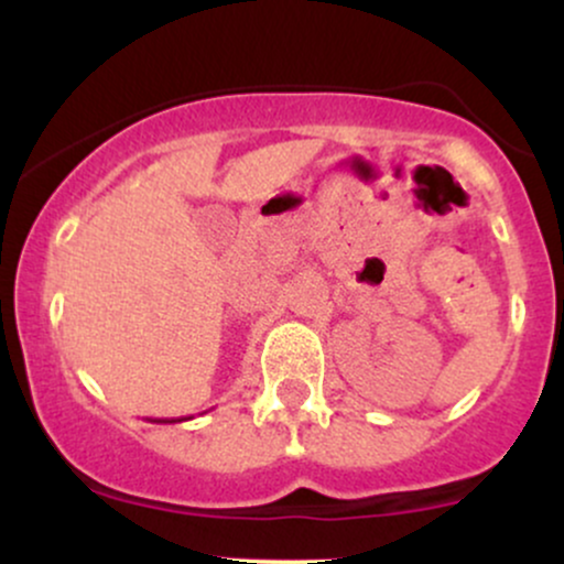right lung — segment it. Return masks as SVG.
<instances>
[{
	"label": "right lung",
	"mask_w": 564,
	"mask_h": 564,
	"mask_svg": "<svg viewBox=\"0 0 564 564\" xmlns=\"http://www.w3.org/2000/svg\"><path fill=\"white\" fill-rule=\"evenodd\" d=\"M172 422H174V419H172ZM172 422H164V424H172Z\"/></svg>",
	"instance_id": "1"
}]
</instances>
